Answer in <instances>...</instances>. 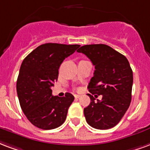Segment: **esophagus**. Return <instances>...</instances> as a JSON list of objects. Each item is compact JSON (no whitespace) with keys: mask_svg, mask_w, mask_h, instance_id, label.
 <instances>
[{"mask_svg":"<svg viewBox=\"0 0 150 150\" xmlns=\"http://www.w3.org/2000/svg\"><path fill=\"white\" fill-rule=\"evenodd\" d=\"M74 96H75V98H79L80 97V95H75Z\"/></svg>","mask_w":150,"mask_h":150,"instance_id":"esophagus-1","label":"esophagus"}]
</instances>
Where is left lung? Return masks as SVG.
<instances>
[{"instance_id":"8db88e82","label":"left lung","mask_w":150,"mask_h":150,"mask_svg":"<svg viewBox=\"0 0 150 150\" xmlns=\"http://www.w3.org/2000/svg\"><path fill=\"white\" fill-rule=\"evenodd\" d=\"M91 59L95 71L88 89L92 94L84 108L86 122L93 128L108 129L122 118L131 102L133 71L126 56L106 44L84 45L77 50ZM102 95V100L95 98Z\"/></svg>"}]
</instances>
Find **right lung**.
Instances as JSON below:
<instances>
[{
    "label": "right lung",
    "mask_w": 150,
    "mask_h": 150,
    "mask_svg": "<svg viewBox=\"0 0 150 150\" xmlns=\"http://www.w3.org/2000/svg\"><path fill=\"white\" fill-rule=\"evenodd\" d=\"M79 44H42L24 58L16 81L19 102L30 122L42 129H52L65 122L74 96H53L51 87L57 80L59 68Z\"/></svg>",
    "instance_id": "obj_1"
}]
</instances>
